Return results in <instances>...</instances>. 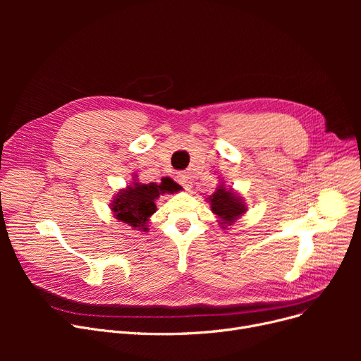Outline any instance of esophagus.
Returning <instances> with one entry per match:
<instances>
[{
  "mask_svg": "<svg viewBox=\"0 0 361 361\" xmlns=\"http://www.w3.org/2000/svg\"><path fill=\"white\" fill-rule=\"evenodd\" d=\"M177 183L181 184L185 190H190L192 188V177L188 176L187 173H178L177 174Z\"/></svg>",
  "mask_w": 361,
  "mask_h": 361,
  "instance_id": "obj_1",
  "label": "esophagus"
}]
</instances>
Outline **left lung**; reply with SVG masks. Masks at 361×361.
<instances>
[{"label":"left lung","mask_w":361,"mask_h":361,"mask_svg":"<svg viewBox=\"0 0 361 361\" xmlns=\"http://www.w3.org/2000/svg\"><path fill=\"white\" fill-rule=\"evenodd\" d=\"M212 212L216 214L224 225H231L241 214L245 212V204L231 190H226L222 185L209 197ZM225 228V226H224Z\"/></svg>","instance_id":"8db88e82"}]
</instances>
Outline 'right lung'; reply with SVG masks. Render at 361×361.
Masks as SVG:
<instances>
[{
	"mask_svg": "<svg viewBox=\"0 0 361 361\" xmlns=\"http://www.w3.org/2000/svg\"><path fill=\"white\" fill-rule=\"evenodd\" d=\"M180 185L171 178H162L161 183L142 184L135 180L133 185L120 190L112 200L111 209L117 219L128 224L133 228L147 231L149 216L157 211L155 200L164 193H174Z\"/></svg>",
	"mask_w": 361,
	"mask_h": 361,
	"instance_id": "right-lung-1",
	"label": "right lung"
}]
</instances>
